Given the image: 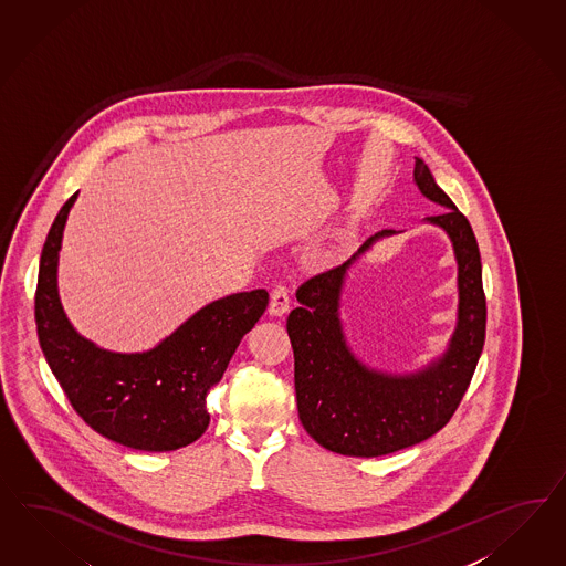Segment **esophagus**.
<instances>
[{
	"label": "esophagus",
	"instance_id": "esophagus-1",
	"mask_svg": "<svg viewBox=\"0 0 566 566\" xmlns=\"http://www.w3.org/2000/svg\"><path fill=\"white\" fill-rule=\"evenodd\" d=\"M291 308V292L286 286L282 284H275L274 291H272V298H270V313L274 317H280L284 313H289Z\"/></svg>",
	"mask_w": 566,
	"mask_h": 566
}]
</instances>
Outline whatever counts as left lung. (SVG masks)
I'll return each mask as SVG.
<instances>
[{
  "instance_id": "left-lung-1",
  "label": "left lung",
  "mask_w": 566,
  "mask_h": 566,
  "mask_svg": "<svg viewBox=\"0 0 566 566\" xmlns=\"http://www.w3.org/2000/svg\"><path fill=\"white\" fill-rule=\"evenodd\" d=\"M413 184L447 208L427 222L447 232L458 260V325L443 356L416 373L391 375L363 365L344 336L339 298L346 274L375 241L396 230L377 232L350 260L308 277L286 322L298 418L317 443L339 455L379 458L439 432L458 410L484 348L486 296L474 230L422 158H416Z\"/></svg>"
}]
</instances>
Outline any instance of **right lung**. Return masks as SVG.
Segmentation results:
<instances>
[{
	"label": "right lung",
	"mask_w": 566,
	"mask_h": 566,
	"mask_svg": "<svg viewBox=\"0 0 566 566\" xmlns=\"http://www.w3.org/2000/svg\"><path fill=\"white\" fill-rule=\"evenodd\" d=\"M77 193L46 234L34 319L41 350L77 416L108 441L139 451H175L210 424L206 396L222 379L244 334L260 322L268 291L237 292L199 308L153 350L98 348L63 313L57 263L63 229Z\"/></svg>",
	"instance_id": "add662e5"
}]
</instances>
